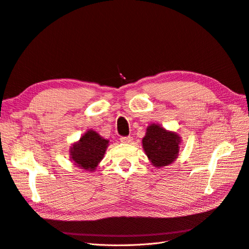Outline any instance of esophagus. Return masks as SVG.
Wrapping results in <instances>:
<instances>
[{
    "mask_svg": "<svg viewBox=\"0 0 249 249\" xmlns=\"http://www.w3.org/2000/svg\"><path fill=\"white\" fill-rule=\"evenodd\" d=\"M120 141H122L123 143H131L133 141V138L131 136L122 137V138H120Z\"/></svg>",
    "mask_w": 249,
    "mask_h": 249,
    "instance_id": "1",
    "label": "esophagus"
}]
</instances>
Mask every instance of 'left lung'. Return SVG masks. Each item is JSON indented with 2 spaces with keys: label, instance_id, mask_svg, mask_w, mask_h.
<instances>
[{
  "label": "left lung",
  "instance_id": "left-lung-1",
  "mask_svg": "<svg viewBox=\"0 0 249 249\" xmlns=\"http://www.w3.org/2000/svg\"><path fill=\"white\" fill-rule=\"evenodd\" d=\"M180 139L177 132L168 131L158 124H152L146 127L145 136L142 138V147L150 164L156 168H162L178 159L182 143Z\"/></svg>",
  "mask_w": 249,
  "mask_h": 249
}]
</instances>
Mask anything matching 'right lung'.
<instances>
[{"label": "right lung", "mask_w": 249, "mask_h": 249, "mask_svg": "<svg viewBox=\"0 0 249 249\" xmlns=\"http://www.w3.org/2000/svg\"><path fill=\"white\" fill-rule=\"evenodd\" d=\"M108 146V139L90 129L77 142L72 143L70 147V158L76 167L92 172L103 160Z\"/></svg>", "instance_id": "obj_1"}]
</instances>
